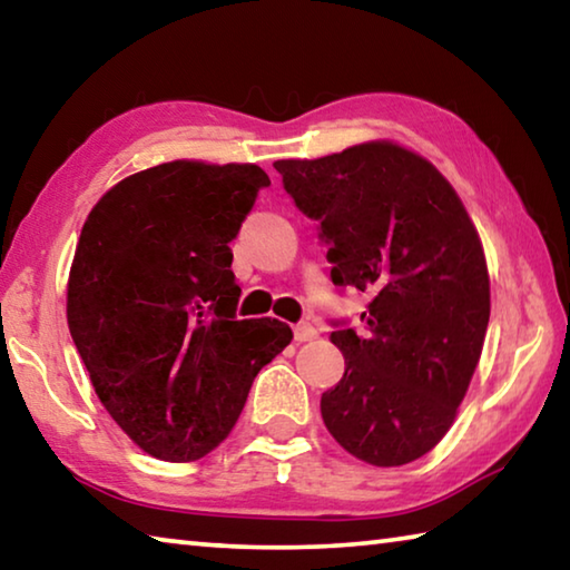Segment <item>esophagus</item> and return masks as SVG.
<instances>
[{"label":"esophagus","instance_id":"1","mask_svg":"<svg viewBox=\"0 0 570 570\" xmlns=\"http://www.w3.org/2000/svg\"><path fill=\"white\" fill-rule=\"evenodd\" d=\"M316 334H320V332H316L308 322H302V324L294 326V340L296 342H312V340H316Z\"/></svg>","mask_w":570,"mask_h":570}]
</instances>
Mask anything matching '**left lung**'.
I'll use <instances>...</instances> for the list:
<instances>
[{"instance_id":"obj_1","label":"left lung","mask_w":570,"mask_h":570,"mask_svg":"<svg viewBox=\"0 0 570 570\" xmlns=\"http://www.w3.org/2000/svg\"><path fill=\"white\" fill-rule=\"evenodd\" d=\"M274 168L320 224L334 286L372 296L362 332L332 322L346 366L322 394L326 430L370 465H407L445 438L485 342L478 230L435 166L392 142Z\"/></svg>"}]
</instances>
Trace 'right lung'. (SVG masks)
Segmentation results:
<instances>
[{"label": "right lung", "instance_id": "add662e5", "mask_svg": "<svg viewBox=\"0 0 570 570\" xmlns=\"http://www.w3.org/2000/svg\"><path fill=\"white\" fill-rule=\"evenodd\" d=\"M266 186L248 163L173 160L120 180L85 220L67 324L105 410L153 458L218 448L292 342L284 322L236 316L228 244Z\"/></svg>", "mask_w": 570, "mask_h": 570}]
</instances>
